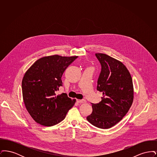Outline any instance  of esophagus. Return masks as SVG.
<instances>
[{
	"label": "esophagus",
	"mask_w": 157,
	"mask_h": 157,
	"mask_svg": "<svg viewBox=\"0 0 157 157\" xmlns=\"http://www.w3.org/2000/svg\"><path fill=\"white\" fill-rule=\"evenodd\" d=\"M76 102L78 103H80V104H83V103H85L86 101L83 100V99H76Z\"/></svg>",
	"instance_id": "1"
}]
</instances>
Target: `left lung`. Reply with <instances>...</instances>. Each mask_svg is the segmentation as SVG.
<instances>
[{"mask_svg": "<svg viewBox=\"0 0 157 157\" xmlns=\"http://www.w3.org/2000/svg\"><path fill=\"white\" fill-rule=\"evenodd\" d=\"M101 64L97 90L102 92L101 102L92 104V112L87 117L91 124L108 129L118 123L128 112L134 101L131 74L120 60L104 53L95 54Z\"/></svg>", "mask_w": 157, "mask_h": 157, "instance_id": "left-lung-1", "label": "left lung"}]
</instances>
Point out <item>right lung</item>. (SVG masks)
<instances>
[{
    "mask_svg": "<svg viewBox=\"0 0 157 157\" xmlns=\"http://www.w3.org/2000/svg\"><path fill=\"white\" fill-rule=\"evenodd\" d=\"M58 55L37 60L25 72L22 82L25 107L34 121L40 125L51 127L65 119L76 99L67 94L56 92L62 86V76L76 58Z\"/></svg>",
    "mask_w": 157,
    "mask_h": 157,
    "instance_id": "add662e5",
    "label": "right lung"
}]
</instances>
